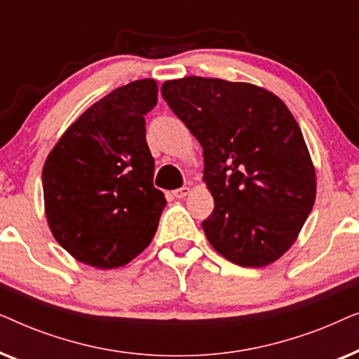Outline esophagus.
<instances>
[{
  "mask_svg": "<svg viewBox=\"0 0 359 359\" xmlns=\"http://www.w3.org/2000/svg\"><path fill=\"white\" fill-rule=\"evenodd\" d=\"M188 194H189V188H188V186H183V188L173 191V196H175V198H178V199H183V198H186V196H188Z\"/></svg>",
  "mask_w": 359,
  "mask_h": 359,
  "instance_id": "34e87169",
  "label": "esophagus"
}]
</instances>
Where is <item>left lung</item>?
I'll return each mask as SVG.
<instances>
[{"instance_id": "obj_1", "label": "left lung", "mask_w": 359, "mask_h": 359, "mask_svg": "<svg viewBox=\"0 0 359 359\" xmlns=\"http://www.w3.org/2000/svg\"><path fill=\"white\" fill-rule=\"evenodd\" d=\"M171 111L203 147L214 210L209 243L238 266L271 264L292 247L316 203L317 176L287 106L262 86L184 76L161 85Z\"/></svg>"}]
</instances>
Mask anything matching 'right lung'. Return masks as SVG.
<instances>
[{
    "label": "right lung",
    "mask_w": 359,
    "mask_h": 359,
    "mask_svg": "<svg viewBox=\"0 0 359 359\" xmlns=\"http://www.w3.org/2000/svg\"><path fill=\"white\" fill-rule=\"evenodd\" d=\"M156 101L151 78L117 88L68 127L43 163L48 229L78 262L124 266L158 229L166 199L154 186L144 119Z\"/></svg>",
    "instance_id": "add662e5"
}]
</instances>
